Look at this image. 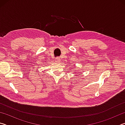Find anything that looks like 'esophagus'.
<instances>
[{"mask_svg": "<svg viewBox=\"0 0 125 125\" xmlns=\"http://www.w3.org/2000/svg\"><path fill=\"white\" fill-rule=\"evenodd\" d=\"M54 61H55V62H57V63H59V62H60L61 59H60V58H56L54 60Z\"/></svg>", "mask_w": 125, "mask_h": 125, "instance_id": "1", "label": "esophagus"}]
</instances>
